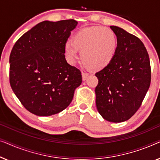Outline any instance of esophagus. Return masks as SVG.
<instances>
[{
  "label": "esophagus",
  "mask_w": 160,
  "mask_h": 160,
  "mask_svg": "<svg viewBox=\"0 0 160 160\" xmlns=\"http://www.w3.org/2000/svg\"><path fill=\"white\" fill-rule=\"evenodd\" d=\"M82 79H83V81L86 80L87 78H88V76H89V74L87 73H84V72H82Z\"/></svg>",
  "instance_id": "esophagus-1"
}]
</instances>
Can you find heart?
<instances>
[{
    "label": "heart",
    "mask_w": 160,
    "mask_h": 160,
    "mask_svg": "<svg viewBox=\"0 0 160 160\" xmlns=\"http://www.w3.org/2000/svg\"><path fill=\"white\" fill-rule=\"evenodd\" d=\"M117 38L110 28L93 26L74 35L71 42L64 45V53L70 63H74L80 52L81 60L87 69L98 71L106 68L114 58Z\"/></svg>",
    "instance_id": "b5f03b06"
}]
</instances>
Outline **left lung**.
<instances>
[{
	"mask_svg": "<svg viewBox=\"0 0 160 160\" xmlns=\"http://www.w3.org/2000/svg\"><path fill=\"white\" fill-rule=\"evenodd\" d=\"M117 38L113 60L95 73L98 112L108 122L130 119L141 107L151 83L148 54L143 42L121 28L111 26Z\"/></svg>",
	"mask_w": 160,
	"mask_h": 160,
	"instance_id": "1",
	"label": "left lung"
}]
</instances>
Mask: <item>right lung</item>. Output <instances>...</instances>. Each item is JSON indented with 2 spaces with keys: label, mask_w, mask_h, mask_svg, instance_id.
Returning a JSON list of instances; mask_svg holds the SVG:
<instances>
[{
  "label": "right lung",
  "mask_w": 160,
  "mask_h": 160,
  "mask_svg": "<svg viewBox=\"0 0 160 160\" xmlns=\"http://www.w3.org/2000/svg\"><path fill=\"white\" fill-rule=\"evenodd\" d=\"M74 19L43 21L19 38L9 57V82L30 113L47 117L61 112L73 100L82 73L67 62L64 45L77 25Z\"/></svg>",
  "instance_id": "add662e5"
}]
</instances>
